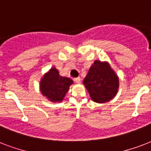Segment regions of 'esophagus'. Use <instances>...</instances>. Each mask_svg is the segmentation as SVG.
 Masks as SVG:
<instances>
[{"label":"esophagus","instance_id":"obj_1","mask_svg":"<svg viewBox=\"0 0 151 151\" xmlns=\"http://www.w3.org/2000/svg\"><path fill=\"white\" fill-rule=\"evenodd\" d=\"M73 81H74V82L77 83V84H80V83H81V78H79V77H78V78H74V79H73Z\"/></svg>","mask_w":151,"mask_h":151}]
</instances>
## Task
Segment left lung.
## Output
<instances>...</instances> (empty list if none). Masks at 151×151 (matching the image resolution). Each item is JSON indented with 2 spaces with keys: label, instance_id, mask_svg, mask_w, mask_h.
<instances>
[{
  "label": "left lung",
  "instance_id": "left-lung-1",
  "mask_svg": "<svg viewBox=\"0 0 151 151\" xmlns=\"http://www.w3.org/2000/svg\"><path fill=\"white\" fill-rule=\"evenodd\" d=\"M83 84L96 103H107L114 98L119 88V78L108 62L96 60L89 68Z\"/></svg>",
  "mask_w": 151,
  "mask_h": 151
}]
</instances>
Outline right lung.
<instances>
[{
  "instance_id": "obj_1",
  "label": "right lung",
  "mask_w": 151,
  "mask_h": 151,
  "mask_svg": "<svg viewBox=\"0 0 151 151\" xmlns=\"http://www.w3.org/2000/svg\"><path fill=\"white\" fill-rule=\"evenodd\" d=\"M73 81L70 78L59 75L55 66L46 72L40 81V91L46 99L52 103H60L69 91Z\"/></svg>"
}]
</instances>
